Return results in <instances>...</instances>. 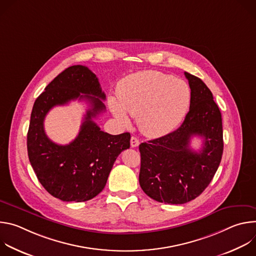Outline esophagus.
Instances as JSON below:
<instances>
[{"label": "esophagus", "instance_id": "1", "mask_svg": "<svg viewBox=\"0 0 256 256\" xmlns=\"http://www.w3.org/2000/svg\"><path fill=\"white\" fill-rule=\"evenodd\" d=\"M138 144H140L138 138H136V136H132V138H130V147H132V148H136V147H138Z\"/></svg>", "mask_w": 256, "mask_h": 256}]
</instances>
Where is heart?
Segmentation results:
<instances>
[{
  "mask_svg": "<svg viewBox=\"0 0 256 256\" xmlns=\"http://www.w3.org/2000/svg\"><path fill=\"white\" fill-rule=\"evenodd\" d=\"M118 101L109 99V107L124 124L128 114L136 118L140 130L148 136L172 132L184 118L190 90L182 80L157 70H140L128 76L118 87Z\"/></svg>",
  "mask_w": 256,
  "mask_h": 256,
  "instance_id": "1",
  "label": "heart"
}]
</instances>
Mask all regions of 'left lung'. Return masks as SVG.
<instances>
[{
  "label": "left lung",
  "instance_id": "8db88e82",
  "mask_svg": "<svg viewBox=\"0 0 256 256\" xmlns=\"http://www.w3.org/2000/svg\"><path fill=\"white\" fill-rule=\"evenodd\" d=\"M190 87V112L181 126L159 138L142 142L140 186L151 198L181 204L198 198L210 184L221 163L224 142L222 116L206 85L186 72ZM194 135L203 148L190 147Z\"/></svg>",
  "mask_w": 256,
  "mask_h": 256
}]
</instances>
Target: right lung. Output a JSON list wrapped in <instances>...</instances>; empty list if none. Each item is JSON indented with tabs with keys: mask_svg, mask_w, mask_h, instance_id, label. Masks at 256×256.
I'll return each instance as SVG.
<instances>
[{
	"mask_svg": "<svg viewBox=\"0 0 256 256\" xmlns=\"http://www.w3.org/2000/svg\"><path fill=\"white\" fill-rule=\"evenodd\" d=\"M90 103L78 138L68 145L52 142L44 132L47 112L70 100ZM105 94L87 66H72L62 72L35 100L27 134L30 164L46 190L64 202H86L104 188L118 155L130 148V132L109 134L94 122L105 110Z\"/></svg>",
	"mask_w": 256,
	"mask_h": 256,
	"instance_id": "obj_1",
	"label": "right lung"
}]
</instances>
